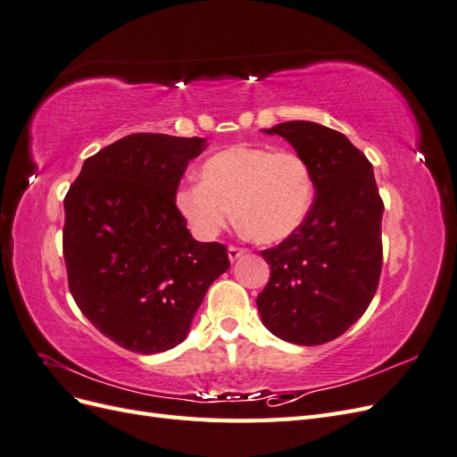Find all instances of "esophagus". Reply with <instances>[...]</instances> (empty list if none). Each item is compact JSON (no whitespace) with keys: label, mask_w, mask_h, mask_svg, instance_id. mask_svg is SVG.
Listing matches in <instances>:
<instances>
[{"label":"esophagus","mask_w":457,"mask_h":457,"mask_svg":"<svg viewBox=\"0 0 457 457\" xmlns=\"http://www.w3.org/2000/svg\"><path fill=\"white\" fill-rule=\"evenodd\" d=\"M247 250H244V247H238V245H228V259L234 262L237 259H240Z\"/></svg>","instance_id":"1"}]
</instances>
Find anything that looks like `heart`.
<instances>
[{"label": "heart", "mask_w": 457, "mask_h": 457, "mask_svg": "<svg viewBox=\"0 0 457 457\" xmlns=\"http://www.w3.org/2000/svg\"><path fill=\"white\" fill-rule=\"evenodd\" d=\"M200 177L177 188L175 205L204 240L219 237L237 213L255 242H280L305 223L314 200L311 165L294 150L234 145L207 158Z\"/></svg>", "instance_id": "obj_1"}]
</instances>
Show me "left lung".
<instances>
[{
	"label": "left lung",
	"instance_id": "left-lung-1",
	"mask_svg": "<svg viewBox=\"0 0 457 457\" xmlns=\"http://www.w3.org/2000/svg\"><path fill=\"white\" fill-rule=\"evenodd\" d=\"M280 135L307 160L314 202L294 234L262 250L270 278L257 309L276 337L322 345L345 334L379 284L383 200L370 160L343 133L314 121H284Z\"/></svg>",
	"mask_w": 457,
	"mask_h": 457
}]
</instances>
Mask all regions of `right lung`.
I'll return each mask as SVG.
<instances>
[{
	"label": "right lung",
	"instance_id": "obj_1",
	"mask_svg": "<svg viewBox=\"0 0 457 457\" xmlns=\"http://www.w3.org/2000/svg\"><path fill=\"white\" fill-rule=\"evenodd\" d=\"M205 139L135 133L84 162L64 196L62 253L79 311L120 347L163 353L185 341L227 247L198 242L175 195Z\"/></svg>",
	"mask_w": 457,
	"mask_h": 457
}]
</instances>
